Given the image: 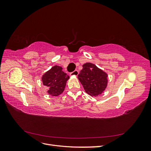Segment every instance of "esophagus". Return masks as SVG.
Masks as SVG:
<instances>
[{"mask_svg":"<svg viewBox=\"0 0 151 151\" xmlns=\"http://www.w3.org/2000/svg\"><path fill=\"white\" fill-rule=\"evenodd\" d=\"M78 74H79V71L77 70H74V72H71L70 74V75L71 76H78Z\"/></svg>","mask_w":151,"mask_h":151,"instance_id":"34e87169","label":"esophagus"}]
</instances>
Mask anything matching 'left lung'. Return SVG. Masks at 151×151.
<instances>
[{"label":"left lung","instance_id":"obj_1","mask_svg":"<svg viewBox=\"0 0 151 151\" xmlns=\"http://www.w3.org/2000/svg\"><path fill=\"white\" fill-rule=\"evenodd\" d=\"M78 75V79L86 92L96 97L106 88L108 74L91 63H86Z\"/></svg>","mask_w":151,"mask_h":151}]
</instances>
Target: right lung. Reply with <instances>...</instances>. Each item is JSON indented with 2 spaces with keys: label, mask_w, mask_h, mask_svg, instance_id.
<instances>
[{
  "label": "right lung",
  "mask_w": 151,
  "mask_h": 151,
  "mask_svg": "<svg viewBox=\"0 0 151 151\" xmlns=\"http://www.w3.org/2000/svg\"><path fill=\"white\" fill-rule=\"evenodd\" d=\"M69 76L62 70V67L55 65L42 76L43 84L48 88V93L52 96H58L65 89Z\"/></svg>",
  "instance_id": "1"
}]
</instances>
